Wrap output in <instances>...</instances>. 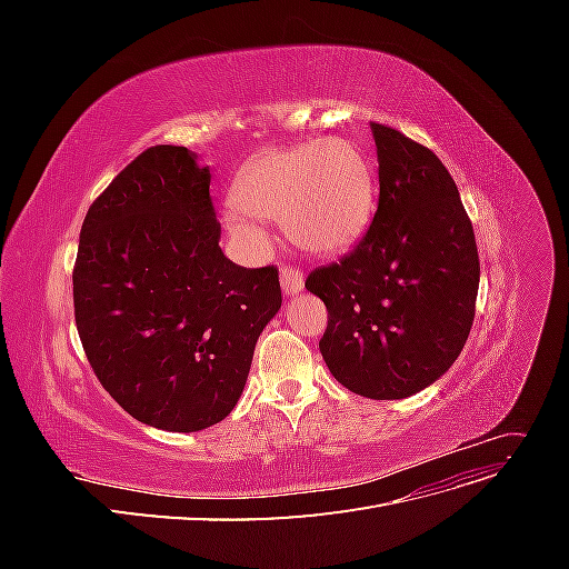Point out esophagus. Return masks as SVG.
I'll return each mask as SVG.
<instances>
[{
    "instance_id": "obj_1",
    "label": "esophagus",
    "mask_w": 569,
    "mask_h": 569,
    "mask_svg": "<svg viewBox=\"0 0 569 569\" xmlns=\"http://www.w3.org/2000/svg\"><path fill=\"white\" fill-rule=\"evenodd\" d=\"M280 282H282V291L287 297H295L303 289V270L284 266L280 270Z\"/></svg>"
}]
</instances>
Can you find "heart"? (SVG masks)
Segmentation results:
<instances>
[{"instance_id": "obj_1", "label": "heart", "mask_w": 569, "mask_h": 569, "mask_svg": "<svg viewBox=\"0 0 569 569\" xmlns=\"http://www.w3.org/2000/svg\"><path fill=\"white\" fill-rule=\"evenodd\" d=\"M372 199L368 153L347 137H320L256 157L234 182L228 228L249 244H263L266 234L249 218L282 220L297 247L330 256L366 230Z\"/></svg>"}]
</instances>
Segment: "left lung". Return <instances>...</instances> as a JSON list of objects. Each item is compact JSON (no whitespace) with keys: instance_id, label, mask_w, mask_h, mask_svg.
Returning <instances> with one entry per match:
<instances>
[{"instance_id":"obj_1","label":"left lung","mask_w":569,"mask_h":569,"mask_svg":"<svg viewBox=\"0 0 569 569\" xmlns=\"http://www.w3.org/2000/svg\"><path fill=\"white\" fill-rule=\"evenodd\" d=\"M380 199L370 228L306 289L327 306L320 353L339 385L406 399L460 356L475 320L479 256L458 187L432 149L370 123Z\"/></svg>"}]
</instances>
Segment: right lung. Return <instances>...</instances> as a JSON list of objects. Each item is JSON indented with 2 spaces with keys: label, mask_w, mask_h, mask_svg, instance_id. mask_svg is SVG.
I'll list each match as a JSON object with an SVG mask.
<instances>
[{
  "label": "right lung",
  "mask_w": 569,
  "mask_h": 569,
  "mask_svg": "<svg viewBox=\"0 0 569 569\" xmlns=\"http://www.w3.org/2000/svg\"><path fill=\"white\" fill-rule=\"evenodd\" d=\"M209 184L187 147H149L92 201L73 268L97 380L134 420L168 432L230 416L282 306L278 268L234 266L220 251Z\"/></svg>",
  "instance_id": "right-lung-1"
}]
</instances>
